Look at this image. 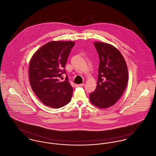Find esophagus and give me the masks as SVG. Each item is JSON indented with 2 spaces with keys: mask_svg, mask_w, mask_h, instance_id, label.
Wrapping results in <instances>:
<instances>
[{
  "mask_svg": "<svg viewBox=\"0 0 156 156\" xmlns=\"http://www.w3.org/2000/svg\"><path fill=\"white\" fill-rule=\"evenodd\" d=\"M83 86H84V84H75V87H83Z\"/></svg>",
  "mask_w": 156,
  "mask_h": 156,
  "instance_id": "obj_1",
  "label": "esophagus"
}]
</instances>
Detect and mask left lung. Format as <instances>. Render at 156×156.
Instances as JSON below:
<instances>
[{
  "mask_svg": "<svg viewBox=\"0 0 156 156\" xmlns=\"http://www.w3.org/2000/svg\"><path fill=\"white\" fill-rule=\"evenodd\" d=\"M98 53V81L96 90L90 94L91 103L106 108L114 105L123 94L128 81L125 60L119 50L112 44L94 42Z\"/></svg>",
  "mask_w": 156,
  "mask_h": 156,
  "instance_id": "left-lung-1",
  "label": "left lung"
}]
</instances>
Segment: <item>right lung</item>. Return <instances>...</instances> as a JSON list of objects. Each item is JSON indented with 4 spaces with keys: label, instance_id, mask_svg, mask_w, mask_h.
<instances>
[{
    "label": "right lung",
    "instance_id": "right-lung-1",
    "mask_svg": "<svg viewBox=\"0 0 156 156\" xmlns=\"http://www.w3.org/2000/svg\"><path fill=\"white\" fill-rule=\"evenodd\" d=\"M74 45L72 41L48 42L38 48L30 60V85L37 97L47 106L62 108L71 100L73 88L68 76L62 82L59 78L66 73L64 68Z\"/></svg>",
    "mask_w": 156,
    "mask_h": 156
}]
</instances>
